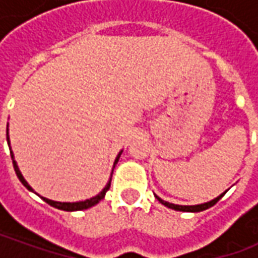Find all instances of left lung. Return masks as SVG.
<instances>
[{
    "mask_svg": "<svg viewBox=\"0 0 258 258\" xmlns=\"http://www.w3.org/2000/svg\"><path fill=\"white\" fill-rule=\"evenodd\" d=\"M227 192V190H225ZM225 192L222 195H220L218 198L216 199H213L211 202H207V203H203V205H196V206H179V205H173V203H168V202H164L163 199H160L159 196H156V199L162 203V205L167 206L168 209H173V210H177V211H190V213H198V211H203L206 209H209L211 206H214L218 202V200L221 199L222 196L225 195Z\"/></svg>",
    "mask_w": 258,
    "mask_h": 258,
    "instance_id": "8db88e82",
    "label": "left lung"
}]
</instances>
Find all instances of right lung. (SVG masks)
<instances>
[{"label":"right lung","mask_w":258,"mask_h":258,"mask_svg":"<svg viewBox=\"0 0 258 258\" xmlns=\"http://www.w3.org/2000/svg\"><path fill=\"white\" fill-rule=\"evenodd\" d=\"M7 141H8V145H9V137L7 135ZM120 155H121V152L118 153V156L116 157V160H114V166H116V163L118 162V159H120ZM11 157H14V155H12V152H11ZM12 163H14V168H15V173H16V175H18V178L20 179V182L25 185L26 188L29 190H33L30 188V185L27 184L25 181V178H23V175L20 174L19 168H18V166H16V162L15 160H12ZM110 181H112V178H110ZM110 181L107 182V185L103 188V190H102L101 194L96 195V196H94V198H91V199H87L84 200V202H76V203H62V202H53V200H49V199H45V198H41L42 200H45L48 205L52 206V207H56V209H59V210H64V211H77V210H85V209H88V207H92V206H95L96 203H99L103 198H105V195H106V192L109 190V188H110Z\"/></svg>","instance_id":"right-lung-1"}]
</instances>
